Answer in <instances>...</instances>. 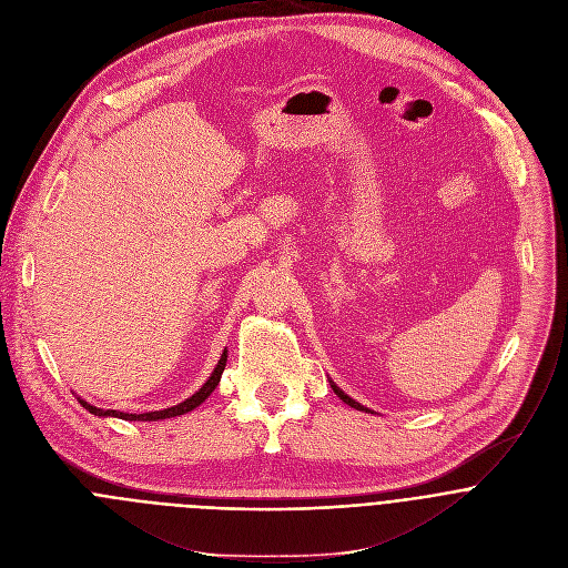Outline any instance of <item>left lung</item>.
<instances>
[{"instance_id": "obj_1", "label": "left lung", "mask_w": 568, "mask_h": 568, "mask_svg": "<svg viewBox=\"0 0 568 568\" xmlns=\"http://www.w3.org/2000/svg\"><path fill=\"white\" fill-rule=\"evenodd\" d=\"M328 383H331V389H333V392H335V394H337V398H339V400H345V403H347V405H352V407H354V409H361V412H372V409H369V407H365V405H361V403H358V400H354V398H352V396H349V394H345V392H343V389H339V387H337V385H335V383H333V381H331V378H328ZM372 414H374V412H372Z\"/></svg>"}]
</instances>
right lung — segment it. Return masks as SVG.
Returning a JSON list of instances; mask_svg holds the SVG:
<instances>
[{
	"mask_svg": "<svg viewBox=\"0 0 568 568\" xmlns=\"http://www.w3.org/2000/svg\"><path fill=\"white\" fill-rule=\"evenodd\" d=\"M225 363H229V349H223V354H221L216 367L212 369V374L207 376V381L201 385L199 392H194V394H192L190 398H185L183 403L172 405V407H165V409L145 412V414H128V412H119V409H100V407H95V405L82 400L80 396H78V403H80L87 412H91L93 416H102V418H106V416L123 418V420H163V418H174V416H181V414H187V412L196 409V407L216 389V385H219V381H221V374H223V369H225Z\"/></svg>",
	"mask_w": 568,
	"mask_h": 568,
	"instance_id": "1",
	"label": "right lung"
}]
</instances>
